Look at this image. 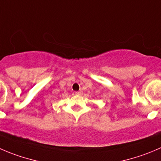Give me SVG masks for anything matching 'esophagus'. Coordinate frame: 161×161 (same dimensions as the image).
<instances>
[{
	"instance_id": "esophagus-1",
	"label": "esophagus",
	"mask_w": 161,
	"mask_h": 161,
	"mask_svg": "<svg viewBox=\"0 0 161 161\" xmlns=\"http://www.w3.org/2000/svg\"><path fill=\"white\" fill-rule=\"evenodd\" d=\"M75 94L78 95V96H81V95H82V91H77V92H75Z\"/></svg>"
}]
</instances>
